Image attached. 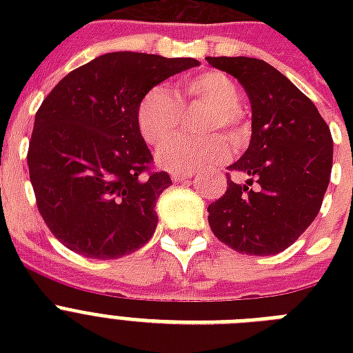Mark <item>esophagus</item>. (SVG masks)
Returning a JSON list of instances; mask_svg holds the SVG:
<instances>
[{"label": "esophagus", "instance_id": "esophagus-1", "mask_svg": "<svg viewBox=\"0 0 353 353\" xmlns=\"http://www.w3.org/2000/svg\"><path fill=\"white\" fill-rule=\"evenodd\" d=\"M170 176L174 181H181V179H190V177H194V174L192 172H172Z\"/></svg>", "mask_w": 353, "mask_h": 353}]
</instances>
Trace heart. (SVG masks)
Here are the masks:
<instances>
[{
	"label": "heart",
	"mask_w": 353,
	"mask_h": 353,
	"mask_svg": "<svg viewBox=\"0 0 353 353\" xmlns=\"http://www.w3.org/2000/svg\"><path fill=\"white\" fill-rule=\"evenodd\" d=\"M183 101H198L212 106V112L205 122V132L225 128L236 141L241 137L243 132L241 115L238 112V85L220 71H203L183 80L177 95L163 85H155L144 93L135 113L139 133L144 143L159 146L177 132L183 117ZM227 154L229 141L220 133H210L207 137H176L161 146L157 152V163L165 170L192 172L225 159Z\"/></svg>",
	"instance_id": "obj_1"
}]
</instances>
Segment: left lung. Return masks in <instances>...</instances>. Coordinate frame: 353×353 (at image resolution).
Here are the masks:
<instances>
[{
  "label": "left lung",
  "instance_id": "8db88e82",
  "mask_svg": "<svg viewBox=\"0 0 353 353\" xmlns=\"http://www.w3.org/2000/svg\"><path fill=\"white\" fill-rule=\"evenodd\" d=\"M207 62L243 85L252 112L249 148L229 166L249 179L245 185L227 179V192L207 209L209 225L234 251L276 254L317 218L332 174V133L315 104L268 62L247 57H207Z\"/></svg>",
  "mask_w": 353,
  "mask_h": 353
}]
</instances>
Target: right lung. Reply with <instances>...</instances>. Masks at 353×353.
Listing matches in <instances>:
<instances>
[{
	"label": "right lung",
	"instance_id": "obj_1",
	"mask_svg": "<svg viewBox=\"0 0 353 353\" xmlns=\"http://www.w3.org/2000/svg\"><path fill=\"white\" fill-rule=\"evenodd\" d=\"M196 65L194 58L108 52L65 74L46 97L27 163L38 210L60 243L112 260L154 236L155 203L172 179L150 170L137 104L154 85Z\"/></svg>",
	"mask_w": 353,
	"mask_h": 353
}]
</instances>
